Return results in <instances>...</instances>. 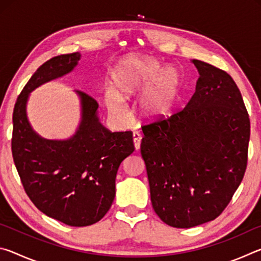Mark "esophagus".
I'll use <instances>...</instances> for the list:
<instances>
[{
    "instance_id": "1",
    "label": "esophagus",
    "mask_w": 261,
    "mask_h": 261,
    "mask_svg": "<svg viewBox=\"0 0 261 261\" xmlns=\"http://www.w3.org/2000/svg\"><path fill=\"white\" fill-rule=\"evenodd\" d=\"M140 143H141V135L138 134V132H135L134 134V145H135L136 151H138V149L140 148Z\"/></svg>"
}]
</instances>
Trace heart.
Returning a JSON list of instances; mask_svg holds the SVG:
<instances>
[{
    "instance_id": "heart-1",
    "label": "heart",
    "mask_w": 261,
    "mask_h": 261,
    "mask_svg": "<svg viewBox=\"0 0 261 261\" xmlns=\"http://www.w3.org/2000/svg\"><path fill=\"white\" fill-rule=\"evenodd\" d=\"M105 103L118 118L126 115L123 100L138 96L136 110L145 122H160L174 112L182 95V74L174 67H163L151 56L131 54L118 62L110 74Z\"/></svg>"
}]
</instances>
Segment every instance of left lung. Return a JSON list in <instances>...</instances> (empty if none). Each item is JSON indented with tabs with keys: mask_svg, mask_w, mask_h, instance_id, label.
I'll list each match as a JSON object with an SVG mask.
<instances>
[{
	"mask_svg": "<svg viewBox=\"0 0 261 261\" xmlns=\"http://www.w3.org/2000/svg\"><path fill=\"white\" fill-rule=\"evenodd\" d=\"M199 78L187 107L143 127L153 210L168 226L191 228L218 218L247 163L250 118L236 83L223 70L191 61Z\"/></svg>",
	"mask_w": 261,
	"mask_h": 261,
	"instance_id": "obj_1",
	"label": "left lung"
}]
</instances>
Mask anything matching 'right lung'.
I'll list each match as a JSON object with an SVG mask.
<instances>
[{
    "label": "right lung",
    "mask_w": 261,
    "mask_h": 261,
    "mask_svg": "<svg viewBox=\"0 0 261 261\" xmlns=\"http://www.w3.org/2000/svg\"><path fill=\"white\" fill-rule=\"evenodd\" d=\"M79 53L53 57L31 77L15 105L12 156L25 192L38 210L71 227L98 222L112 206L121 162L135 151L131 131L110 132L99 105L81 91V122L67 139H47L33 130L28 101L35 88L77 67Z\"/></svg>",
    "instance_id": "add662e5"
}]
</instances>
